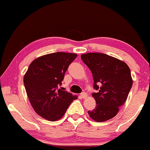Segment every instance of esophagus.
I'll return each instance as SVG.
<instances>
[{"instance_id":"esophagus-1","label":"esophagus","mask_w":150,"mask_h":150,"mask_svg":"<svg viewBox=\"0 0 150 150\" xmlns=\"http://www.w3.org/2000/svg\"><path fill=\"white\" fill-rule=\"evenodd\" d=\"M80 96H81L83 98H86L88 97V94L86 93V92H83V93H82L81 94H80Z\"/></svg>"}]
</instances>
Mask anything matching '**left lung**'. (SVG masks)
<instances>
[{
	"label": "left lung",
	"mask_w": 150,
	"mask_h": 150,
	"mask_svg": "<svg viewBox=\"0 0 150 150\" xmlns=\"http://www.w3.org/2000/svg\"><path fill=\"white\" fill-rule=\"evenodd\" d=\"M93 77L92 94L96 108L88 111L90 117L98 122L114 117L127 100L132 88V80L129 66L120 59L103 53H87L81 56Z\"/></svg>",
	"instance_id": "1"
}]
</instances>
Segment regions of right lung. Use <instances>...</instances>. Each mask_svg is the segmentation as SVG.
<instances>
[{
	"label": "right lung",
	"mask_w": 150,
	"mask_h": 150,
	"mask_svg": "<svg viewBox=\"0 0 150 150\" xmlns=\"http://www.w3.org/2000/svg\"><path fill=\"white\" fill-rule=\"evenodd\" d=\"M77 56L58 52L39 57L30 64L23 83L30 103L41 117L50 121L59 120L78 98L62 88L58 89L69 65Z\"/></svg>",
	"instance_id": "1"
}]
</instances>
